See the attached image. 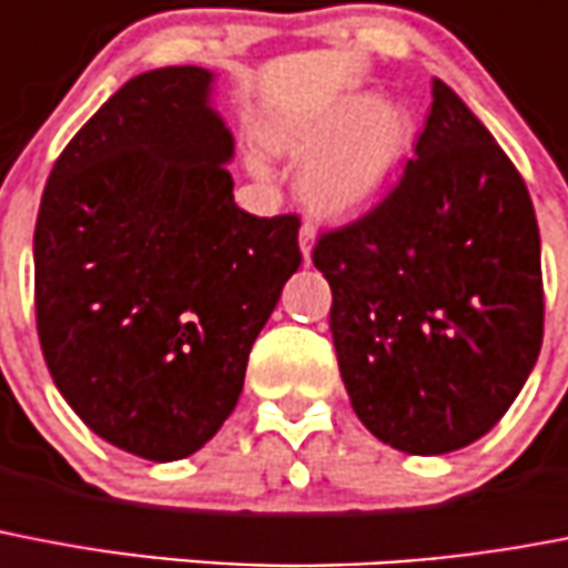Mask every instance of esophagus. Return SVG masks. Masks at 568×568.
<instances>
[{
    "label": "esophagus",
    "instance_id": "obj_1",
    "mask_svg": "<svg viewBox=\"0 0 568 568\" xmlns=\"http://www.w3.org/2000/svg\"><path fill=\"white\" fill-rule=\"evenodd\" d=\"M313 243H316V225H313L311 220H305L302 222V231H298V246H302V255H305V261H311Z\"/></svg>",
    "mask_w": 568,
    "mask_h": 568
}]
</instances>
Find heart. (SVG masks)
<instances>
[{"mask_svg": "<svg viewBox=\"0 0 568 568\" xmlns=\"http://www.w3.org/2000/svg\"><path fill=\"white\" fill-rule=\"evenodd\" d=\"M287 146L298 158L316 161L305 175L313 205L334 216H352L387 193L413 146V120L398 104L357 93L290 138Z\"/></svg>", "mask_w": 568, "mask_h": 568, "instance_id": "1", "label": "heart"}]
</instances>
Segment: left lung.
Returning a JSON list of instances; mask_svg holds the SVG:
<instances>
[{
	"instance_id": "8db88e82",
	"label": "left lung",
	"mask_w": 568,
	"mask_h": 568,
	"mask_svg": "<svg viewBox=\"0 0 568 568\" xmlns=\"http://www.w3.org/2000/svg\"><path fill=\"white\" fill-rule=\"evenodd\" d=\"M430 97L387 196L313 246L352 407L407 455L484 437L528 381L546 322L519 170L455 90L434 79Z\"/></svg>"
}]
</instances>
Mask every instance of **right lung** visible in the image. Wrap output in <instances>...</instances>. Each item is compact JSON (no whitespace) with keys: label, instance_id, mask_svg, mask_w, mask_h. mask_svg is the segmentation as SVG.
Wrapping results in <instances>:
<instances>
[{"label":"right lung","instance_id":"obj_1","mask_svg":"<svg viewBox=\"0 0 568 568\" xmlns=\"http://www.w3.org/2000/svg\"><path fill=\"white\" fill-rule=\"evenodd\" d=\"M211 72L122 84L49 172L34 313L54 387L93 434L155 464L234 410L252 343L298 270V213L234 205Z\"/></svg>","mask_w":568,"mask_h":568}]
</instances>
